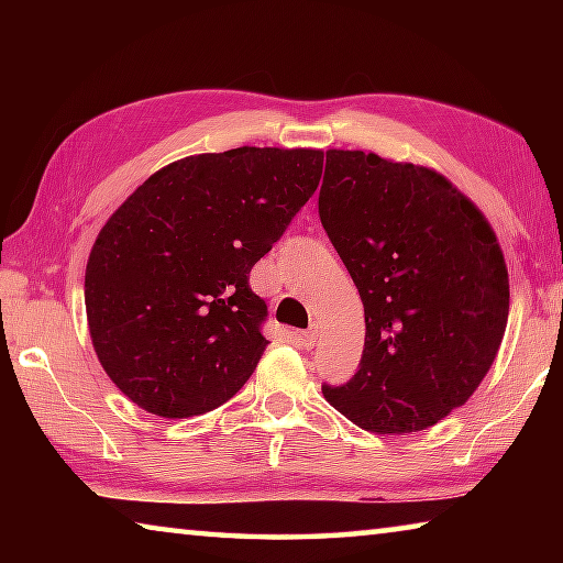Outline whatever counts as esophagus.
Masks as SVG:
<instances>
[{
	"instance_id": "1",
	"label": "esophagus",
	"mask_w": 563,
	"mask_h": 563,
	"mask_svg": "<svg viewBox=\"0 0 563 563\" xmlns=\"http://www.w3.org/2000/svg\"><path fill=\"white\" fill-rule=\"evenodd\" d=\"M298 340L302 342V347H316V342H318V325H312L310 330H305V332H300L298 335Z\"/></svg>"
}]
</instances>
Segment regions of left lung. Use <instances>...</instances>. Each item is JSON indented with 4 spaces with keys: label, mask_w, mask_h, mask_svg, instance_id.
Wrapping results in <instances>:
<instances>
[{
    "label": "left lung",
    "mask_w": 563,
    "mask_h": 563,
    "mask_svg": "<svg viewBox=\"0 0 563 563\" xmlns=\"http://www.w3.org/2000/svg\"><path fill=\"white\" fill-rule=\"evenodd\" d=\"M318 211L365 305L357 373L322 395L367 432L427 430L499 352L509 273L497 233L442 174L365 151H328Z\"/></svg>",
    "instance_id": "obj_1"
}]
</instances>
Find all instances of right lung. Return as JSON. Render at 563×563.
<instances>
[{
  "instance_id": "add662e5",
  "label": "right lung",
  "mask_w": 563,
  "mask_h": 563,
  "mask_svg": "<svg viewBox=\"0 0 563 563\" xmlns=\"http://www.w3.org/2000/svg\"><path fill=\"white\" fill-rule=\"evenodd\" d=\"M318 148L241 146L148 176L97 235L84 278L93 350L151 415L228 402L263 355L268 305L251 268L316 194Z\"/></svg>"
}]
</instances>
